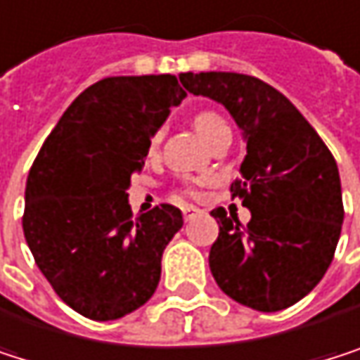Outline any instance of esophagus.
Here are the masks:
<instances>
[{
  "instance_id": "obj_1",
  "label": "esophagus",
  "mask_w": 360,
  "mask_h": 360,
  "mask_svg": "<svg viewBox=\"0 0 360 360\" xmlns=\"http://www.w3.org/2000/svg\"><path fill=\"white\" fill-rule=\"evenodd\" d=\"M181 211H184V219H186V221L194 219V217H196V215L200 213V209H196V207H184Z\"/></svg>"
}]
</instances>
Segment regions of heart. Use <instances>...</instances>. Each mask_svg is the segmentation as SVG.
I'll use <instances>...</instances> for the list:
<instances>
[{
	"label": "heart",
	"mask_w": 360,
	"mask_h": 360,
	"mask_svg": "<svg viewBox=\"0 0 360 360\" xmlns=\"http://www.w3.org/2000/svg\"><path fill=\"white\" fill-rule=\"evenodd\" d=\"M194 124H196V130L205 136V139H209L219 126H224L226 122L217 115V113H213V111H200L196 117H194ZM162 136H164V128H158V130H153V134L149 136V151H155L158 149V145L162 143ZM207 181L205 179H192V181H188L181 190H179V194L181 196H190V198H198L200 196V188L205 186Z\"/></svg>",
	"instance_id": "1"
}]
</instances>
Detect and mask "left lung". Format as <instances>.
Returning a JSON list of instances; mask_svg holds the SVG:
<instances>
[{
    "label": "left lung",
    "mask_w": 360,
    "mask_h": 360,
    "mask_svg": "<svg viewBox=\"0 0 360 360\" xmlns=\"http://www.w3.org/2000/svg\"><path fill=\"white\" fill-rule=\"evenodd\" d=\"M186 90L221 103L247 139L232 200L251 211L243 226L226 209L211 215L219 236L209 266L219 289L259 312L297 304L325 276L340 240L344 205L329 147L270 84L243 73L179 75Z\"/></svg>",
    "instance_id": "1"
}]
</instances>
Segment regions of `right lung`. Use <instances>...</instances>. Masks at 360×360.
Here are the masks:
<instances>
[{
    "label": "right lung",
    "mask_w": 360,
    "mask_h": 360,
    "mask_svg": "<svg viewBox=\"0 0 360 360\" xmlns=\"http://www.w3.org/2000/svg\"><path fill=\"white\" fill-rule=\"evenodd\" d=\"M184 96L168 73L105 77L67 107L29 170L27 245L54 293L86 319H122L160 283L181 211L160 205L132 215L126 192L149 136Z\"/></svg>",
    "instance_id": "obj_1"
}]
</instances>
